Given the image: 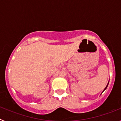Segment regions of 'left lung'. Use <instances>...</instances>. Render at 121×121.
Listing matches in <instances>:
<instances>
[{"label":"left lung","mask_w":121,"mask_h":121,"mask_svg":"<svg viewBox=\"0 0 121 121\" xmlns=\"http://www.w3.org/2000/svg\"><path fill=\"white\" fill-rule=\"evenodd\" d=\"M108 84H107V86H106V87H105V88L104 90H105V89H106V88H107V86H108Z\"/></svg>","instance_id":"left-lung-1"}]
</instances>
